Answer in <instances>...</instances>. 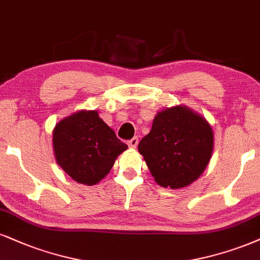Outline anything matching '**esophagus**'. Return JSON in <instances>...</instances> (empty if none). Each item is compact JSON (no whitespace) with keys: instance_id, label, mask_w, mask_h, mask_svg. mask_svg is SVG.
Masks as SVG:
<instances>
[{"instance_id":"obj_1","label":"esophagus","mask_w":260,"mask_h":260,"mask_svg":"<svg viewBox=\"0 0 260 260\" xmlns=\"http://www.w3.org/2000/svg\"><path fill=\"white\" fill-rule=\"evenodd\" d=\"M127 145H129L131 148H136L137 145H139V139H137V137H134V139H131L129 142H127Z\"/></svg>"}]
</instances>
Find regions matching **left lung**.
Wrapping results in <instances>:
<instances>
[{
	"label": "left lung",
	"instance_id": "obj_1",
	"mask_svg": "<svg viewBox=\"0 0 260 260\" xmlns=\"http://www.w3.org/2000/svg\"><path fill=\"white\" fill-rule=\"evenodd\" d=\"M213 142L210 123L191 108L179 105L156 113L149 134L140 141L139 152L156 183L178 189L203 175Z\"/></svg>",
	"mask_w": 260,
	"mask_h": 260
}]
</instances>
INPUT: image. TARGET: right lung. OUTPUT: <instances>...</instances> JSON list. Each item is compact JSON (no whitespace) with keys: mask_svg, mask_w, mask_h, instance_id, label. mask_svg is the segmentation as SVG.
<instances>
[{"mask_svg":"<svg viewBox=\"0 0 260 260\" xmlns=\"http://www.w3.org/2000/svg\"><path fill=\"white\" fill-rule=\"evenodd\" d=\"M126 149L98 111L75 112L53 130L57 165L73 181L85 185H94L105 178L118 155Z\"/></svg>","mask_w":260,"mask_h":260,"instance_id":"1","label":"right lung"}]
</instances>
